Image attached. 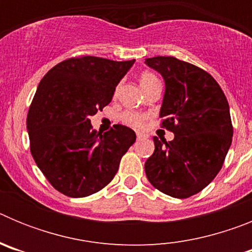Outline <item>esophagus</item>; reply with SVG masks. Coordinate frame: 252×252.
<instances>
[{
    "mask_svg": "<svg viewBox=\"0 0 252 252\" xmlns=\"http://www.w3.org/2000/svg\"><path fill=\"white\" fill-rule=\"evenodd\" d=\"M136 136H137V140H139V141H140V140H144L146 137L145 135H144V133H142V132H137Z\"/></svg>",
    "mask_w": 252,
    "mask_h": 252,
    "instance_id": "obj_1",
    "label": "esophagus"
}]
</instances>
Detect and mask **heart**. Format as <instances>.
<instances>
[{
    "instance_id": "obj_1",
    "label": "heart",
    "mask_w": 252,
    "mask_h": 252,
    "mask_svg": "<svg viewBox=\"0 0 252 252\" xmlns=\"http://www.w3.org/2000/svg\"><path fill=\"white\" fill-rule=\"evenodd\" d=\"M155 79H157V77H155L153 73H149V72H142L139 77L140 84H141L142 88H145L148 84H150L151 82L155 81ZM145 119H146L145 115H141V113H137V112H131V111L125 112L124 115H122V121H124L125 124L131 125V126H133V127H140V126L144 124Z\"/></svg>"
}]
</instances>
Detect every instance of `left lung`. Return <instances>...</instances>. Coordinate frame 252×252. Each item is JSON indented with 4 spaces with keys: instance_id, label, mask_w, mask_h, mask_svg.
Masks as SVG:
<instances>
[{
    "instance_id": "obj_1",
    "label": "left lung",
    "mask_w": 252,
    "mask_h": 252,
    "mask_svg": "<svg viewBox=\"0 0 252 252\" xmlns=\"http://www.w3.org/2000/svg\"><path fill=\"white\" fill-rule=\"evenodd\" d=\"M165 82L160 117L174 139L154 137L146 160L149 182L174 198H188L206 188L223 165L232 142L230 106L221 87L203 69L173 57L145 59Z\"/></svg>"
}]
</instances>
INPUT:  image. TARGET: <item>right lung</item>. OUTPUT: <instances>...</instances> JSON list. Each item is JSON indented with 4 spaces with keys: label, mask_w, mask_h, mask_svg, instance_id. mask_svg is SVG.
I'll return each instance as SVG.
<instances>
[{
    "label": "right lung",
    "mask_w": 252,
    "mask_h": 252,
    "mask_svg": "<svg viewBox=\"0 0 252 252\" xmlns=\"http://www.w3.org/2000/svg\"><path fill=\"white\" fill-rule=\"evenodd\" d=\"M133 63L135 59L72 58L51 68L39 83L26 120L30 150L60 193L82 198L101 190L136 140L130 127L115 125L102 133L90 120L110 103Z\"/></svg>",
    "instance_id": "add662e5"
}]
</instances>
